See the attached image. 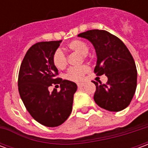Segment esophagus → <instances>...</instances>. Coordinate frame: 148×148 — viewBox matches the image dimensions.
<instances>
[{"instance_id": "obj_1", "label": "esophagus", "mask_w": 148, "mask_h": 148, "mask_svg": "<svg viewBox=\"0 0 148 148\" xmlns=\"http://www.w3.org/2000/svg\"><path fill=\"white\" fill-rule=\"evenodd\" d=\"M85 86V83L83 82H82V83H77V86L79 87V88H82V87H83Z\"/></svg>"}]
</instances>
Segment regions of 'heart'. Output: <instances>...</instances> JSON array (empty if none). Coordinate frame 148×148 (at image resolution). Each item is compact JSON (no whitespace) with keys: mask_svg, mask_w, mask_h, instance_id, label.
<instances>
[{"mask_svg":"<svg viewBox=\"0 0 148 148\" xmlns=\"http://www.w3.org/2000/svg\"><path fill=\"white\" fill-rule=\"evenodd\" d=\"M68 49L71 51L75 52L82 56L86 55L89 51V47L86 43L78 39L71 41L68 44ZM52 59H53V63L55 65V66L58 70H63L66 67V65H67L66 57L61 50L55 51ZM89 71H90V68L87 66H82L79 67H72L67 72L66 78L69 80L78 82V81L82 80L85 74H87Z\"/></svg>","mask_w":148,"mask_h":148,"instance_id":"obj_1","label":"heart"}]
</instances>
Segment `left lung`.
Instances as JSON below:
<instances>
[{
	"label": "left lung",
	"instance_id": "8db88e82",
	"mask_svg": "<svg viewBox=\"0 0 148 148\" xmlns=\"http://www.w3.org/2000/svg\"><path fill=\"white\" fill-rule=\"evenodd\" d=\"M78 37L89 40L95 49L97 75L105 74L106 84L97 83L93 99L101 108L119 112L127 108L137 86L136 63L130 51L121 39L104 30H90Z\"/></svg>",
	"mask_w": 148,
	"mask_h": 148
}]
</instances>
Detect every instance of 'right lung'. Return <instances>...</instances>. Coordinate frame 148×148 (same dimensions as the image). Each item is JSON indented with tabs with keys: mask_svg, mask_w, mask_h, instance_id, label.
Listing matches in <instances>:
<instances>
[{
	"mask_svg": "<svg viewBox=\"0 0 148 148\" xmlns=\"http://www.w3.org/2000/svg\"><path fill=\"white\" fill-rule=\"evenodd\" d=\"M62 42H39L32 46L21 63L18 90L31 116L47 127H57L67 120L72 112L76 83L57 78L58 71L53 55ZM51 84H60V91L48 90Z\"/></svg>",
	"mask_w": 148,
	"mask_h": 148,
	"instance_id": "1",
	"label": "right lung"
}]
</instances>
